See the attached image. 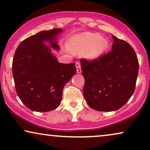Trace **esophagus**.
I'll return each mask as SVG.
<instances>
[{
	"label": "esophagus",
	"instance_id": "1",
	"mask_svg": "<svg viewBox=\"0 0 150 150\" xmlns=\"http://www.w3.org/2000/svg\"><path fill=\"white\" fill-rule=\"evenodd\" d=\"M75 66H76V68H77V73H81V70L80 63L78 62H77L76 64H75Z\"/></svg>",
	"mask_w": 150,
	"mask_h": 150
}]
</instances>
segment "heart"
Returning a JSON list of instances; mask_svg holds the SVG:
<instances>
[{
  "label": "heart",
  "instance_id": "1",
  "mask_svg": "<svg viewBox=\"0 0 150 150\" xmlns=\"http://www.w3.org/2000/svg\"><path fill=\"white\" fill-rule=\"evenodd\" d=\"M108 40L99 33L84 32L73 35L68 42L70 51L83 54L87 59L96 60L103 56L109 49Z\"/></svg>",
  "mask_w": 150,
  "mask_h": 150
}]
</instances>
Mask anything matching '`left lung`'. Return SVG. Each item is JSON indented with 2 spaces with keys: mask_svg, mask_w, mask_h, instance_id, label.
I'll return each mask as SVG.
<instances>
[{
  "mask_svg": "<svg viewBox=\"0 0 150 150\" xmlns=\"http://www.w3.org/2000/svg\"><path fill=\"white\" fill-rule=\"evenodd\" d=\"M112 39L110 53L94 61L80 60L83 96L88 105L97 111H115L124 105L134 92L139 73L133 48L114 35Z\"/></svg>",
  "mask_w": 150,
  "mask_h": 150,
  "instance_id": "1",
  "label": "left lung"
}]
</instances>
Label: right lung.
Masks as SVG:
<instances>
[{
	"instance_id": "right-lung-1",
	"label": "right lung",
	"mask_w": 150,
	"mask_h": 150,
	"mask_svg": "<svg viewBox=\"0 0 150 150\" xmlns=\"http://www.w3.org/2000/svg\"><path fill=\"white\" fill-rule=\"evenodd\" d=\"M63 31H40L23 40L16 50L12 63L16 91L22 102L33 111L56 109L64 86L76 73L75 63H59L52 53V49L59 50L57 38Z\"/></svg>"
}]
</instances>
